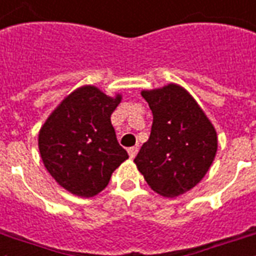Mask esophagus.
Masks as SVG:
<instances>
[{
  "instance_id": "1",
  "label": "esophagus",
  "mask_w": 256,
  "mask_h": 256,
  "mask_svg": "<svg viewBox=\"0 0 256 256\" xmlns=\"http://www.w3.org/2000/svg\"><path fill=\"white\" fill-rule=\"evenodd\" d=\"M128 156H130V158H134L136 157V154H137L138 152V148L137 146H133V148H128Z\"/></svg>"
}]
</instances>
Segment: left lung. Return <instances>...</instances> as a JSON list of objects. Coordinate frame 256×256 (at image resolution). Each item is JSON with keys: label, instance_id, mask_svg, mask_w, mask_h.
<instances>
[{"label": "left lung", "instance_id": "left-lung-1", "mask_svg": "<svg viewBox=\"0 0 256 256\" xmlns=\"http://www.w3.org/2000/svg\"><path fill=\"white\" fill-rule=\"evenodd\" d=\"M153 114L150 137L134 162L157 194L175 198L196 187L217 152V133L194 98L180 85L142 90Z\"/></svg>", "mask_w": 256, "mask_h": 256}]
</instances>
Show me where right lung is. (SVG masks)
<instances>
[{"label": "right lung", "mask_w": 256, "mask_h": 256, "mask_svg": "<svg viewBox=\"0 0 256 256\" xmlns=\"http://www.w3.org/2000/svg\"><path fill=\"white\" fill-rule=\"evenodd\" d=\"M122 96H107L85 85L65 98L39 132V152L60 187L90 198L108 184L112 172L128 160L119 145L111 114Z\"/></svg>", "instance_id": "right-lung-1"}]
</instances>
